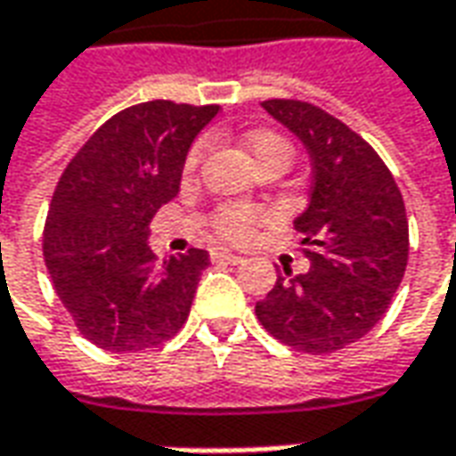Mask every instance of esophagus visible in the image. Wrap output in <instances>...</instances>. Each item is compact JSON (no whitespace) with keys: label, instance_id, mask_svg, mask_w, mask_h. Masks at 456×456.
<instances>
[{"label":"esophagus","instance_id":"1","mask_svg":"<svg viewBox=\"0 0 456 456\" xmlns=\"http://www.w3.org/2000/svg\"><path fill=\"white\" fill-rule=\"evenodd\" d=\"M212 259H215V262H227V265H241V262H244V256H240V254L234 252H227V249L215 252L212 254Z\"/></svg>","mask_w":456,"mask_h":456}]
</instances>
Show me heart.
Instances as JSON below:
<instances>
[{
    "label": "heart",
    "instance_id": "1",
    "mask_svg": "<svg viewBox=\"0 0 456 456\" xmlns=\"http://www.w3.org/2000/svg\"><path fill=\"white\" fill-rule=\"evenodd\" d=\"M244 150L252 157L254 164H259L262 159H267V157H284V159H289V144L281 137H277V134H269V132L249 134V137L244 139ZM197 162H200V147L189 154L187 169H194ZM254 222H256V215H254L252 209H244V207H227V209L219 215V219H216V229H219L224 237L241 240V237L249 234V229H252Z\"/></svg>",
    "mask_w": 456,
    "mask_h": 456
}]
</instances>
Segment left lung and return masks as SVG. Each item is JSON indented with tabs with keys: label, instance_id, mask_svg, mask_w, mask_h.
<instances>
[{
	"label": "left lung",
	"instance_id": "8db88e82",
	"mask_svg": "<svg viewBox=\"0 0 456 456\" xmlns=\"http://www.w3.org/2000/svg\"><path fill=\"white\" fill-rule=\"evenodd\" d=\"M262 107L312 162L309 202L294 219L309 269H284L254 312L292 349L337 352L370 332L399 289L410 254L404 202L379 154L332 114L297 99Z\"/></svg>",
	"mask_w": 456,
	"mask_h": 456
}]
</instances>
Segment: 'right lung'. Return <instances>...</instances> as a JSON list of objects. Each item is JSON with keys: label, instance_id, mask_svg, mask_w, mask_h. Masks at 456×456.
Instances as JSON below:
<instances>
[{"label": "right lung", "instance_id": "add662e5", "mask_svg": "<svg viewBox=\"0 0 456 456\" xmlns=\"http://www.w3.org/2000/svg\"><path fill=\"white\" fill-rule=\"evenodd\" d=\"M219 107L144 102L114 114L59 179L45 262L61 305L92 345L139 352L182 330L209 265L204 249L157 259L150 224L175 200L189 147Z\"/></svg>", "mask_w": 456, "mask_h": 456}]
</instances>
